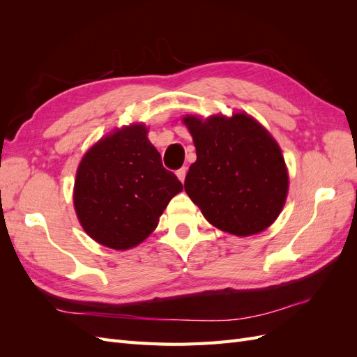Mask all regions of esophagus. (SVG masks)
<instances>
[{
    "label": "esophagus",
    "mask_w": 357,
    "mask_h": 357,
    "mask_svg": "<svg viewBox=\"0 0 357 357\" xmlns=\"http://www.w3.org/2000/svg\"><path fill=\"white\" fill-rule=\"evenodd\" d=\"M186 172H188V168H185V167L180 168V169H177V172H176L177 177H178V180H180L181 183H185V178H186Z\"/></svg>",
    "instance_id": "obj_1"
}]
</instances>
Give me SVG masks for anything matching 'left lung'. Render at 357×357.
Returning a JSON list of instances; mask_svg holds the SVG:
<instances>
[{
  "label": "left lung",
  "mask_w": 357,
  "mask_h": 357,
  "mask_svg": "<svg viewBox=\"0 0 357 357\" xmlns=\"http://www.w3.org/2000/svg\"><path fill=\"white\" fill-rule=\"evenodd\" d=\"M197 149L185 190L213 226L238 236L265 231L286 202L289 176L277 144L252 116L183 117Z\"/></svg>",
  "instance_id": "1"
}]
</instances>
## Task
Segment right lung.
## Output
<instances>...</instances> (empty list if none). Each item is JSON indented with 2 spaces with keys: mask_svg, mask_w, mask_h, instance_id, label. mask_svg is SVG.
<instances>
[{
  "mask_svg": "<svg viewBox=\"0 0 357 357\" xmlns=\"http://www.w3.org/2000/svg\"><path fill=\"white\" fill-rule=\"evenodd\" d=\"M183 185L162 165L147 128L116 129L86 153L74 181V208L92 240L128 250L155 231Z\"/></svg>",
  "mask_w": 357,
  "mask_h": 357,
  "instance_id": "1",
  "label": "right lung"
}]
</instances>
